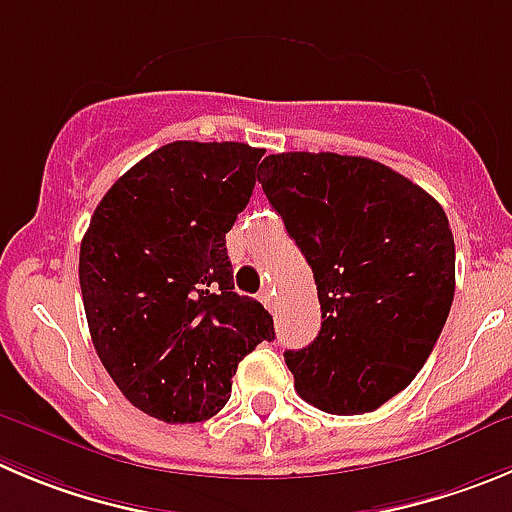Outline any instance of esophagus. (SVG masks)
<instances>
[{
  "label": "esophagus",
  "instance_id": "esophagus-1",
  "mask_svg": "<svg viewBox=\"0 0 512 512\" xmlns=\"http://www.w3.org/2000/svg\"><path fill=\"white\" fill-rule=\"evenodd\" d=\"M260 300H262V305H265L267 310H272V308H275V293H272L270 288H265V290H262V293H260Z\"/></svg>",
  "mask_w": 512,
  "mask_h": 512
}]
</instances>
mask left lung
I'll return each mask as SVG.
<instances>
[{"label":"left lung","instance_id":"8db88e82","mask_svg":"<svg viewBox=\"0 0 512 512\" xmlns=\"http://www.w3.org/2000/svg\"><path fill=\"white\" fill-rule=\"evenodd\" d=\"M262 191L313 270L321 331L285 351L321 412L364 414L407 389L455 298V237L422 186L364 156L288 151L262 161Z\"/></svg>","mask_w":512,"mask_h":512}]
</instances>
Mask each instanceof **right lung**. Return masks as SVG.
<instances>
[{"mask_svg":"<svg viewBox=\"0 0 512 512\" xmlns=\"http://www.w3.org/2000/svg\"><path fill=\"white\" fill-rule=\"evenodd\" d=\"M262 148L174 141L128 169L95 207L80 290L100 364L148 417L204 422L272 315L234 293L224 234L247 207Z\"/></svg>","mask_w":512,"mask_h":512,"instance_id":"obj_1","label":"right lung"}]
</instances>
